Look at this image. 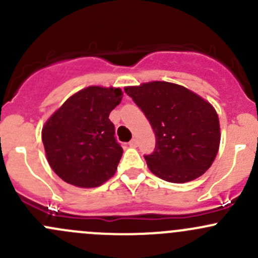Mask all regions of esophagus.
<instances>
[{
	"mask_svg": "<svg viewBox=\"0 0 258 258\" xmlns=\"http://www.w3.org/2000/svg\"><path fill=\"white\" fill-rule=\"evenodd\" d=\"M129 147H132V148H135V147H138V140L135 139V138H134V139H132V140H130V142H129Z\"/></svg>",
	"mask_w": 258,
	"mask_h": 258,
	"instance_id": "obj_1",
	"label": "esophagus"
}]
</instances>
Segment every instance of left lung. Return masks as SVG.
Wrapping results in <instances>:
<instances>
[{"mask_svg":"<svg viewBox=\"0 0 258 258\" xmlns=\"http://www.w3.org/2000/svg\"><path fill=\"white\" fill-rule=\"evenodd\" d=\"M155 133V149L144 155L150 172L172 183L201 177L212 165L221 132L215 108L187 88L167 81L128 86Z\"/></svg>","mask_w":258,"mask_h":258,"instance_id":"left-lung-1","label":"left lung"}]
</instances>
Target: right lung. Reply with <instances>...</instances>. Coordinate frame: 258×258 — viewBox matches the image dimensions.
Returning a JSON list of instances; mask_svg holds the SVG:
<instances>
[{
  "label": "right lung",
  "instance_id": "1",
  "mask_svg": "<svg viewBox=\"0 0 258 258\" xmlns=\"http://www.w3.org/2000/svg\"><path fill=\"white\" fill-rule=\"evenodd\" d=\"M121 96L119 88L89 86L70 96L45 123L41 137L47 162L66 183L99 187L116 172L123 148L109 114Z\"/></svg>",
  "mask_w": 258,
  "mask_h": 258
}]
</instances>
